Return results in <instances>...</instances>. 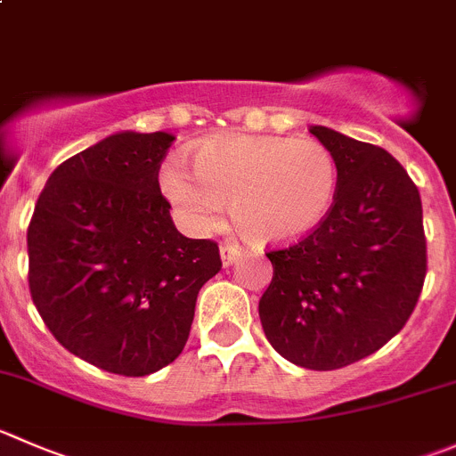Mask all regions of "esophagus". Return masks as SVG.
<instances>
[{
    "instance_id": "obj_1",
    "label": "esophagus",
    "mask_w": 456,
    "mask_h": 456,
    "mask_svg": "<svg viewBox=\"0 0 456 456\" xmlns=\"http://www.w3.org/2000/svg\"><path fill=\"white\" fill-rule=\"evenodd\" d=\"M220 258H223L224 267H229V265L240 258V247L233 245V242H224V245H220Z\"/></svg>"
}]
</instances>
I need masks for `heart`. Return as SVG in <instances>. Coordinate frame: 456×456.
Segmentation results:
<instances>
[{
  "label": "heart",
  "mask_w": 456,
  "mask_h": 456,
  "mask_svg": "<svg viewBox=\"0 0 456 456\" xmlns=\"http://www.w3.org/2000/svg\"><path fill=\"white\" fill-rule=\"evenodd\" d=\"M193 174L167 162L158 183L191 232H211L232 200L238 229L254 242H291L307 236L330 214L338 165L312 138L220 134L200 140Z\"/></svg>",
  "instance_id": "1"
}]
</instances>
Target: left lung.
<instances>
[{
	"label": "left lung",
	"mask_w": 456,
	"mask_h": 456,
	"mask_svg": "<svg viewBox=\"0 0 456 456\" xmlns=\"http://www.w3.org/2000/svg\"><path fill=\"white\" fill-rule=\"evenodd\" d=\"M336 158L330 214L298 242L267 251L258 303L273 350L307 370H338L381 350L412 316L428 272L417 184L386 149L312 126Z\"/></svg>",
	"instance_id": "obj_1"
}]
</instances>
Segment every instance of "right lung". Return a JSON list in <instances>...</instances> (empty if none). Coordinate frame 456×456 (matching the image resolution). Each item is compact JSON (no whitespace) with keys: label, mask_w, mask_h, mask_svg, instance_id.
I'll use <instances>...</instances> for the list:
<instances>
[{"label":"right lung","mask_w":456,"mask_h":456,"mask_svg":"<svg viewBox=\"0 0 456 456\" xmlns=\"http://www.w3.org/2000/svg\"><path fill=\"white\" fill-rule=\"evenodd\" d=\"M174 135L125 131L61 162L28 224V287L70 354L147 377L184 350L218 242L183 236L158 171Z\"/></svg>","instance_id":"obj_1"}]
</instances>
